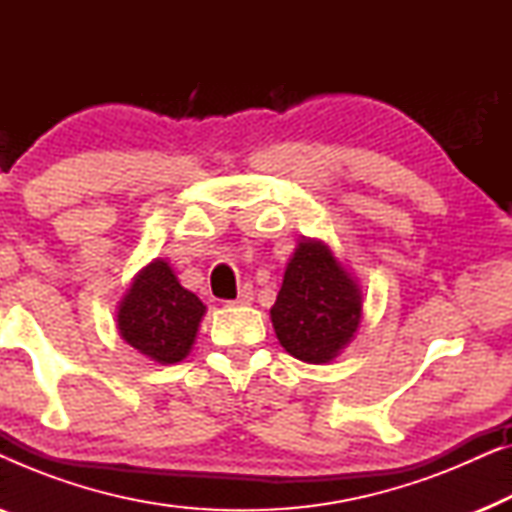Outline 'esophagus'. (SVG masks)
I'll list each match as a JSON object with an SVG mask.
<instances>
[{
    "instance_id": "34e87169",
    "label": "esophagus",
    "mask_w": 512,
    "mask_h": 512,
    "mask_svg": "<svg viewBox=\"0 0 512 512\" xmlns=\"http://www.w3.org/2000/svg\"><path fill=\"white\" fill-rule=\"evenodd\" d=\"M251 300H254V289H251V284H244L237 298L230 300V305H249Z\"/></svg>"
}]
</instances>
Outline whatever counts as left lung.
Returning a JSON list of instances; mask_svg holds the SVG:
<instances>
[{
  "label": "left lung",
  "mask_w": 512,
  "mask_h": 512,
  "mask_svg": "<svg viewBox=\"0 0 512 512\" xmlns=\"http://www.w3.org/2000/svg\"><path fill=\"white\" fill-rule=\"evenodd\" d=\"M270 317L286 352L307 363H326L359 328V286L326 244L300 242Z\"/></svg>",
  "instance_id": "obj_1"
}]
</instances>
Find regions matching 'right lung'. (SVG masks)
Instances as JSON below:
<instances>
[{
  "instance_id": "obj_1",
  "label": "right lung",
  "mask_w": 512,
  "mask_h": 512,
  "mask_svg": "<svg viewBox=\"0 0 512 512\" xmlns=\"http://www.w3.org/2000/svg\"><path fill=\"white\" fill-rule=\"evenodd\" d=\"M205 305L186 291L165 261L139 272L118 310V331L130 347L158 363H177L191 352Z\"/></svg>"
}]
</instances>
